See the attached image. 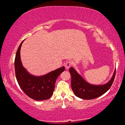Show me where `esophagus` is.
<instances>
[{
  "instance_id": "34e87169",
  "label": "esophagus",
  "mask_w": 125,
  "mask_h": 125,
  "mask_svg": "<svg viewBox=\"0 0 125 125\" xmlns=\"http://www.w3.org/2000/svg\"><path fill=\"white\" fill-rule=\"evenodd\" d=\"M72 65V62L71 61H68V62L65 63V68L67 69H68L69 68L71 67Z\"/></svg>"
}]
</instances>
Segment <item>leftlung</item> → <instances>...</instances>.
I'll use <instances>...</instances> for the list:
<instances>
[{
	"label": "left lung",
	"instance_id": "8db88e82",
	"mask_svg": "<svg viewBox=\"0 0 125 125\" xmlns=\"http://www.w3.org/2000/svg\"><path fill=\"white\" fill-rule=\"evenodd\" d=\"M71 75V87L74 94L78 98L85 100H91L100 96L107 92L113 83L116 70L111 79L104 85H93L88 83L73 67L69 68Z\"/></svg>",
	"mask_w": 125,
	"mask_h": 125
}]
</instances>
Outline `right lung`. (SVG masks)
<instances>
[{"label": "right lung", "mask_w": 125, "mask_h": 125, "mask_svg": "<svg viewBox=\"0 0 125 125\" xmlns=\"http://www.w3.org/2000/svg\"><path fill=\"white\" fill-rule=\"evenodd\" d=\"M23 41L17 50L15 58L16 78L20 87L30 98L37 101L47 100L52 96L55 83L59 75L65 70L62 67L42 76L30 74L23 67L20 58V49Z\"/></svg>", "instance_id": "right-lung-1"}]
</instances>
